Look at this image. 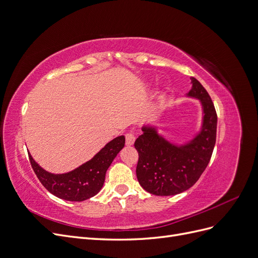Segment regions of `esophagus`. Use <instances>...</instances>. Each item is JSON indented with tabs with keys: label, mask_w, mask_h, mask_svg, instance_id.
<instances>
[{
	"label": "esophagus",
	"mask_w": 258,
	"mask_h": 258,
	"mask_svg": "<svg viewBox=\"0 0 258 258\" xmlns=\"http://www.w3.org/2000/svg\"><path fill=\"white\" fill-rule=\"evenodd\" d=\"M135 141H136V137L134 135H132V134H127L126 135V145L127 146L134 145Z\"/></svg>",
	"instance_id": "obj_1"
}]
</instances>
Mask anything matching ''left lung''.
Instances as JSON below:
<instances>
[{
	"label": "left lung",
	"mask_w": 258,
	"mask_h": 258,
	"mask_svg": "<svg viewBox=\"0 0 258 258\" xmlns=\"http://www.w3.org/2000/svg\"><path fill=\"white\" fill-rule=\"evenodd\" d=\"M186 97L199 100L202 107L201 127L190 140L183 144L173 143L152 124H144L143 134L136 140L138 181L156 196H174L190 188L204 173L214 150L217 116L212 100L194 77Z\"/></svg>",
	"instance_id": "obj_1"
}]
</instances>
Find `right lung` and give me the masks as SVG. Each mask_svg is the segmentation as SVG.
<instances>
[{
  "mask_svg": "<svg viewBox=\"0 0 258 258\" xmlns=\"http://www.w3.org/2000/svg\"><path fill=\"white\" fill-rule=\"evenodd\" d=\"M124 146V137L119 136L108 142L93 157L67 173L54 174L43 169L29 153L31 166L43 186L53 196L67 201H84L101 190L105 173Z\"/></svg>",
  "mask_w": 258,
  "mask_h": 258,
  "instance_id": "right-lung-1",
  "label": "right lung"
}]
</instances>
